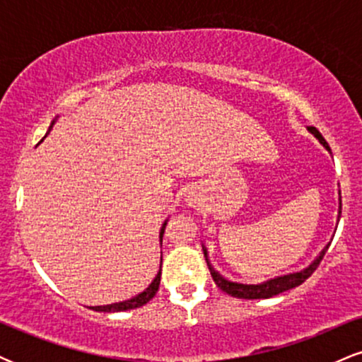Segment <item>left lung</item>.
Masks as SVG:
<instances>
[{
  "mask_svg": "<svg viewBox=\"0 0 362 362\" xmlns=\"http://www.w3.org/2000/svg\"><path fill=\"white\" fill-rule=\"evenodd\" d=\"M308 131L320 141V143L323 144V148H325L327 151H330V146H328L327 141L323 139V136L320 134L317 127H308ZM339 195H340V190H339ZM339 201H340V197H339ZM340 213H342V201H340V207H339V218H340ZM328 247H330V243H328L327 247L320 252V255L317 257V259L311 262L308 267L303 269V271L293 272V274H284V276H277V277H274V279L260 282V284H242V282H233V281L224 279L221 274L216 272L213 269V265L209 264V259H207V250H206L204 245H202V252H204V257H206L207 267H209L211 276H213L216 286H218L219 289L224 291L226 294H230V296L240 298V300H267V298H272V296H276V294H281V293H284V291L293 289V288H296V286L303 284V282L308 279L311 274L317 271V267L320 265V262H322L323 255H325V252L328 250Z\"/></svg>",
  "mask_w": 362,
  "mask_h": 362,
  "instance_id": "8db88e82",
  "label": "left lung"
}]
</instances>
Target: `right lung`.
<instances>
[{
    "instance_id": "1",
    "label": "right lung",
    "mask_w": 362,
    "mask_h": 362,
    "mask_svg": "<svg viewBox=\"0 0 362 362\" xmlns=\"http://www.w3.org/2000/svg\"><path fill=\"white\" fill-rule=\"evenodd\" d=\"M54 122L56 120H52L51 127H49V131H51ZM47 131V132H49ZM165 226H167V221L163 223V226H161L160 230V242H163V233H165ZM160 277H161V272L156 274V277L153 279L151 284L148 286L146 289L143 291V293L136 294L134 298H131V300H126V301H120V303H112V305H105V306H91V310L95 311H103V313H114V311H126V310H134V308H139V306L146 305V303L151 300L153 296L156 294L158 288H160Z\"/></svg>"
}]
</instances>
